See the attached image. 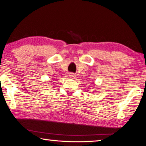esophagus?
<instances>
[{
    "label": "esophagus",
    "mask_w": 146,
    "mask_h": 146,
    "mask_svg": "<svg viewBox=\"0 0 146 146\" xmlns=\"http://www.w3.org/2000/svg\"><path fill=\"white\" fill-rule=\"evenodd\" d=\"M69 76H70V78H74L75 77V76H76V75L75 73H70L69 74Z\"/></svg>",
    "instance_id": "1"
}]
</instances>
